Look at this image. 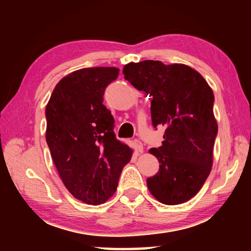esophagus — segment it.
<instances>
[{
    "label": "esophagus",
    "mask_w": 251,
    "mask_h": 251,
    "mask_svg": "<svg viewBox=\"0 0 251 251\" xmlns=\"http://www.w3.org/2000/svg\"><path fill=\"white\" fill-rule=\"evenodd\" d=\"M134 144H135V146H136V148H137V151H139V152H143V151H144V147H143V144H142V142L139 141V139H134Z\"/></svg>",
    "instance_id": "obj_1"
}]
</instances>
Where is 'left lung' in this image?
Masks as SVG:
<instances>
[{
	"instance_id": "1",
	"label": "left lung",
	"mask_w": 251,
	"mask_h": 251,
	"mask_svg": "<svg viewBox=\"0 0 251 251\" xmlns=\"http://www.w3.org/2000/svg\"><path fill=\"white\" fill-rule=\"evenodd\" d=\"M123 74L152 99V126L166 128L161 146L150 150L159 161V171L147 178L148 189L165 205L189 201L201 190L212 166L218 133L212 90L197 71L185 64L131 62Z\"/></svg>"
}]
</instances>
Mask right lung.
<instances>
[{
    "instance_id": "obj_1",
    "label": "right lung",
    "mask_w": 251,
    "mask_h": 251,
    "mask_svg": "<svg viewBox=\"0 0 251 251\" xmlns=\"http://www.w3.org/2000/svg\"><path fill=\"white\" fill-rule=\"evenodd\" d=\"M117 67H88L63 77L46 105V143L63 184L88 205L115 193L133 150L116 139L114 118L103 105Z\"/></svg>"
}]
</instances>
